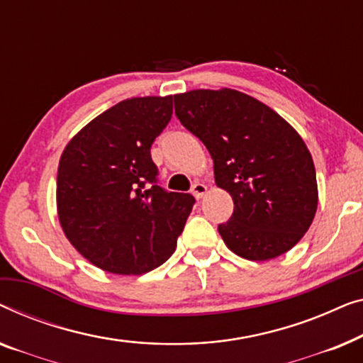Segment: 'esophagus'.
<instances>
[{
	"instance_id": "obj_1",
	"label": "esophagus",
	"mask_w": 363,
	"mask_h": 363,
	"mask_svg": "<svg viewBox=\"0 0 363 363\" xmlns=\"http://www.w3.org/2000/svg\"><path fill=\"white\" fill-rule=\"evenodd\" d=\"M207 192V186L206 184H202V182H196L192 186V194H194V197L196 199H201V197H203V194Z\"/></svg>"
}]
</instances>
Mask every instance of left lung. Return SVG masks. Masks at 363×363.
Segmentation results:
<instances>
[{
  "mask_svg": "<svg viewBox=\"0 0 363 363\" xmlns=\"http://www.w3.org/2000/svg\"><path fill=\"white\" fill-rule=\"evenodd\" d=\"M176 115L211 152L216 184L233 199L218 233L235 255L267 262L289 252L318 211L313 156L277 111L232 89L174 95Z\"/></svg>",
  "mask_w": 363,
  "mask_h": 363,
  "instance_id": "obj_1",
  "label": "left lung"
}]
</instances>
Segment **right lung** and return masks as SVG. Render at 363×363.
Wrapping results in <instances>:
<instances>
[{
    "instance_id": "1",
    "label": "right lung",
    "mask_w": 363,
    "mask_h": 363,
    "mask_svg": "<svg viewBox=\"0 0 363 363\" xmlns=\"http://www.w3.org/2000/svg\"><path fill=\"white\" fill-rule=\"evenodd\" d=\"M172 116V95L126 99L85 125L57 169L60 227L82 257L115 274H143L174 253L191 194L157 186L151 145Z\"/></svg>"
}]
</instances>
